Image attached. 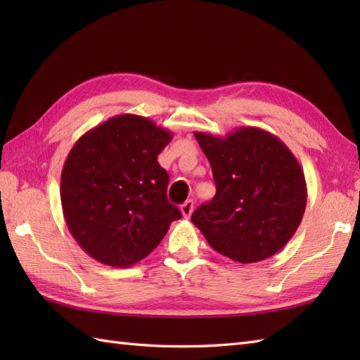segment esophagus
Masks as SVG:
<instances>
[{"mask_svg": "<svg viewBox=\"0 0 360 360\" xmlns=\"http://www.w3.org/2000/svg\"><path fill=\"white\" fill-rule=\"evenodd\" d=\"M193 207H195V202H193L192 200H188V201H186L184 204H182V205H181L182 217H184V218H190V217H192Z\"/></svg>", "mask_w": 360, "mask_h": 360, "instance_id": "1", "label": "esophagus"}]
</instances>
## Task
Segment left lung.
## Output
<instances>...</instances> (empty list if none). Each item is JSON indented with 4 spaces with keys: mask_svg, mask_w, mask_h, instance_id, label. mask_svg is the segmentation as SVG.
I'll return each instance as SVG.
<instances>
[{
    "mask_svg": "<svg viewBox=\"0 0 360 360\" xmlns=\"http://www.w3.org/2000/svg\"><path fill=\"white\" fill-rule=\"evenodd\" d=\"M217 193L192 215L210 246L243 264L258 263L292 238L307 209L300 164L277 136L240 127L226 137L196 131Z\"/></svg>",
    "mask_w": 360,
    "mask_h": 360,
    "instance_id": "1",
    "label": "left lung"
}]
</instances>
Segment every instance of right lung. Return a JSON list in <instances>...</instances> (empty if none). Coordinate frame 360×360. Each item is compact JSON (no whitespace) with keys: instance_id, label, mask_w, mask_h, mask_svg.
I'll return each instance as SVG.
<instances>
[{"instance_id":"right-lung-1","label":"right lung","mask_w":360,"mask_h":360,"mask_svg":"<svg viewBox=\"0 0 360 360\" xmlns=\"http://www.w3.org/2000/svg\"><path fill=\"white\" fill-rule=\"evenodd\" d=\"M172 136L147 117L119 114L74 143L60 179L63 217L98 263L136 264L181 218L167 200L168 174L158 162Z\"/></svg>"}]
</instances>
